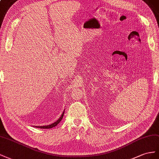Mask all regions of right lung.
I'll return each instance as SVG.
<instances>
[{"mask_svg": "<svg viewBox=\"0 0 159 159\" xmlns=\"http://www.w3.org/2000/svg\"><path fill=\"white\" fill-rule=\"evenodd\" d=\"M64 112H65V111H64ZM64 112H62V115L61 116V117L59 118V119H58L56 122H54V123H52V124H51V125H47V126H35V127L40 128V129H51V128H52V127H54V126H56L61 122V120L62 119L63 115H64Z\"/></svg>", "mask_w": 159, "mask_h": 159, "instance_id": "1", "label": "right lung"}]
</instances>
